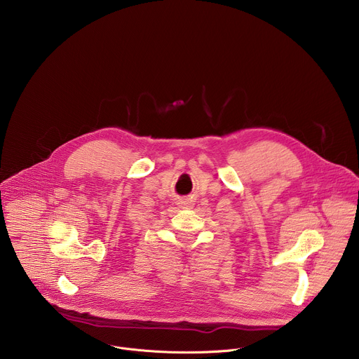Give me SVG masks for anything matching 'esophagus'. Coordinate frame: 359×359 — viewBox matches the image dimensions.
<instances>
[{
    "label": "esophagus",
    "mask_w": 359,
    "mask_h": 359,
    "mask_svg": "<svg viewBox=\"0 0 359 359\" xmlns=\"http://www.w3.org/2000/svg\"><path fill=\"white\" fill-rule=\"evenodd\" d=\"M179 206L182 208V209H190V208H193V198L191 197H182V198H179Z\"/></svg>",
    "instance_id": "34e87169"
}]
</instances>
